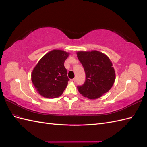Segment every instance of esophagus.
I'll use <instances>...</instances> for the list:
<instances>
[{
	"mask_svg": "<svg viewBox=\"0 0 147 147\" xmlns=\"http://www.w3.org/2000/svg\"><path fill=\"white\" fill-rule=\"evenodd\" d=\"M72 82H74V83H75V82H76V79H75V78H73V79L72 80Z\"/></svg>",
	"mask_w": 147,
	"mask_h": 147,
	"instance_id": "obj_1",
	"label": "esophagus"
}]
</instances>
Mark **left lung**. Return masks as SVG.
Segmentation results:
<instances>
[{"mask_svg": "<svg viewBox=\"0 0 147 147\" xmlns=\"http://www.w3.org/2000/svg\"><path fill=\"white\" fill-rule=\"evenodd\" d=\"M78 59L86 74L82 86H77L79 92L90 99H96L108 92L115 80V72L109 57L100 51H78Z\"/></svg>", "mask_w": 147, "mask_h": 147, "instance_id": "left-lung-1", "label": "left lung"}]
</instances>
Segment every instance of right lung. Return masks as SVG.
Returning <instances> with one entry per match:
<instances>
[{"instance_id": "1", "label": "right lung", "mask_w": 147, "mask_h": 147, "mask_svg": "<svg viewBox=\"0 0 147 147\" xmlns=\"http://www.w3.org/2000/svg\"><path fill=\"white\" fill-rule=\"evenodd\" d=\"M69 55L63 50H53L44 55L34 67L31 80L42 96L53 99L63 93L69 80L64 65Z\"/></svg>"}]
</instances>
